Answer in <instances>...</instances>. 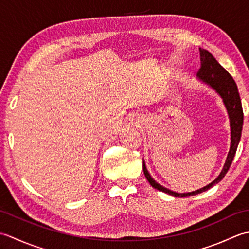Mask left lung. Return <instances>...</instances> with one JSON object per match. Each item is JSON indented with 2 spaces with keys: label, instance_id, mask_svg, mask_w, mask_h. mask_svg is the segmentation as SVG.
<instances>
[{
  "label": "left lung",
  "instance_id": "8db88e82",
  "mask_svg": "<svg viewBox=\"0 0 249 249\" xmlns=\"http://www.w3.org/2000/svg\"><path fill=\"white\" fill-rule=\"evenodd\" d=\"M199 50H200L201 67L197 73V77L200 81L204 82L213 89H215L216 93H218L220 95V97L223 98V102L226 106L227 111H228L229 119H230L231 144H230V151L228 153V156H227L224 168L223 170H221L219 176L216 178L212 183L206 185V186H204L203 188L195 190V192H192V193L178 194L161 186L160 184L155 182V179L150 176V173L147 171L145 163L143 161L144 176L147 181H149V183L152 185V187H154L157 190H160V192H163L168 195H171L173 197H179V198L189 197V196H195L202 192H205V190L213 187L214 185L219 183L221 179L224 178L226 173L229 170L232 160H233V157L235 155L237 145H239L241 135H242L243 118H244V116H243V109H242L240 94H239V91H237L236 83L233 80V78H232L230 73L227 71L217 61H216L215 57L211 54L208 50L201 49V48Z\"/></svg>",
  "mask_w": 249,
  "mask_h": 249
}]
</instances>
